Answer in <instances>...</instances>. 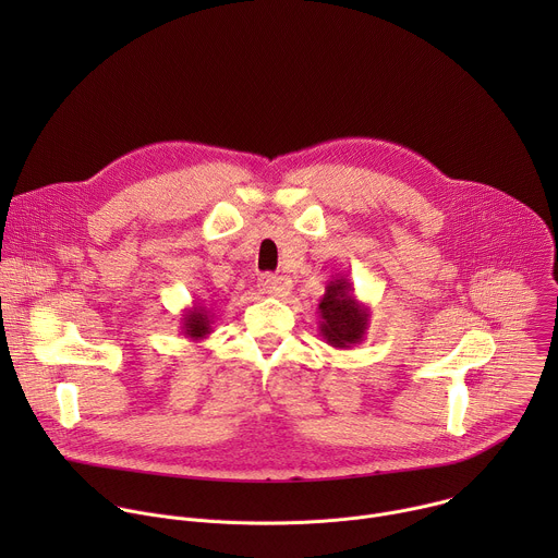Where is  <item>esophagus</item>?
Wrapping results in <instances>:
<instances>
[{
    "label": "esophagus",
    "mask_w": 558,
    "mask_h": 558,
    "mask_svg": "<svg viewBox=\"0 0 558 558\" xmlns=\"http://www.w3.org/2000/svg\"><path fill=\"white\" fill-rule=\"evenodd\" d=\"M258 289H260L263 293H267V295L284 298V295H289V291H291V282H289V278H284V276L263 274V276L258 278Z\"/></svg>",
    "instance_id": "obj_1"
}]
</instances>
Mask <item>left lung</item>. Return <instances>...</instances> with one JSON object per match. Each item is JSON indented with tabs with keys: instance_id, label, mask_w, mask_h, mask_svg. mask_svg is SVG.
Instances as JSON below:
<instances>
[{
	"instance_id": "left-lung-1",
	"label": "left lung",
	"mask_w": 558,
	"mask_h": 558,
	"mask_svg": "<svg viewBox=\"0 0 558 558\" xmlns=\"http://www.w3.org/2000/svg\"><path fill=\"white\" fill-rule=\"evenodd\" d=\"M320 313V333L336 349H351L366 338L371 308L355 298L347 276H336L317 304Z\"/></svg>"
}]
</instances>
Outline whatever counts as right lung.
<instances>
[{
	"label": "right lung",
	"instance_id": "right-lung-1",
	"mask_svg": "<svg viewBox=\"0 0 558 558\" xmlns=\"http://www.w3.org/2000/svg\"><path fill=\"white\" fill-rule=\"evenodd\" d=\"M211 311L207 306H203L201 302H196L194 306L185 308L181 323H183V336L190 338L192 342L205 340L211 333Z\"/></svg>",
	"mask_w": 558,
	"mask_h": 558
}]
</instances>
